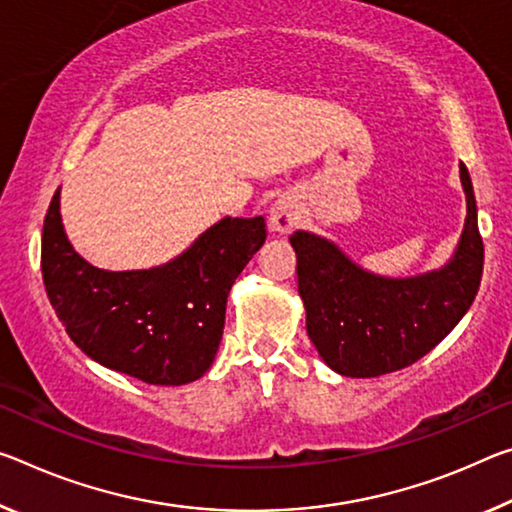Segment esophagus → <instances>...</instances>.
I'll list each match as a JSON object with an SVG mask.
<instances>
[{"label":"esophagus","instance_id":"esophagus-1","mask_svg":"<svg viewBox=\"0 0 512 512\" xmlns=\"http://www.w3.org/2000/svg\"><path fill=\"white\" fill-rule=\"evenodd\" d=\"M300 223V207L291 198H278L269 207V225L273 232L289 234Z\"/></svg>","mask_w":512,"mask_h":512}]
</instances>
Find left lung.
Segmentation results:
<instances>
[{
	"label": "left lung",
	"instance_id": "8db88e82",
	"mask_svg": "<svg viewBox=\"0 0 512 512\" xmlns=\"http://www.w3.org/2000/svg\"><path fill=\"white\" fill-rule=\"evenodd\" d=\"M465 227L440 269L389 278L353 262L335 241L296 230L298 294L307 335L323 362L346 378H378L424 358L474 303L483 273L474 186L465 164Z\"/></svg>",
	"mask_w": 512,
	"mask_h": 512
}]
</instances>
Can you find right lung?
Listing matches in <instances>:
<instances>
[{"label":"right lung","mask_w":512,"mask_h":512,"mask_svg":"<svg viewBox=\"0 0 512 512\" xmlns=\"http://www.w3.org/2000/svg\"><path fill=\"white\" fill-rule=\"evenodd\" d=\"M264 241L262 216H225L166 264L97 269L68 239L59 186L45 216L40 266L56 316L88 358L148 385L177 387L212 367L227 296Z\"/></svg>","instance_id":"right-lung-1"}]
</instances>
